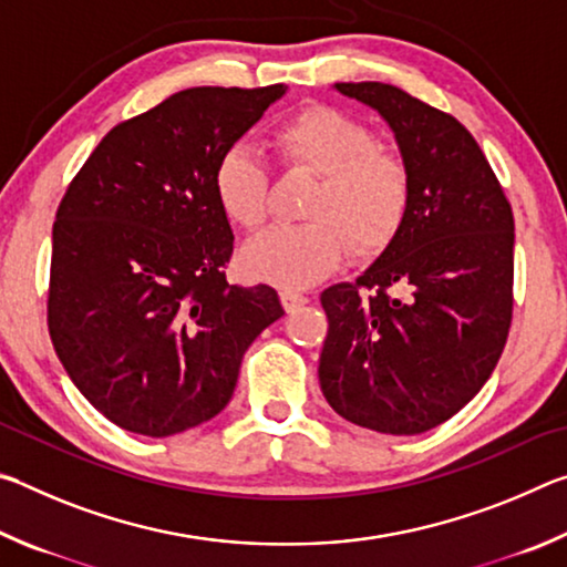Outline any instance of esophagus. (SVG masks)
Listing matches in <instances>:
<instances>
[{
    "mask_svg": "<svg viewBox=\"0 0 567 567\" xmlns=\"http://www.w3.org/2000/svg\"><path fill=\"white\" fill-rule=\"evenodd\" d=\"M280 302L287 312H295L297 307H302L307 302V297L302 292H295V290H282L280 292Z\"/></svg>",
    "mask_w": 567,
    "mask_h": 567,
    "instance_id": "obj_1",
    "label": "esophagus"
}]
</instances>
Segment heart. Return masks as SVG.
Returning <instances> with one entry per match:
<instances>
[{"instance_id": "1", "label": "heart", "mask_w": 567, "mask_h": 567, "mask_svg": "<svg viewBox=\"0 0 567 567\" xmlns=\"http://www.w3.org/2000/svg\"><path fill=\"white\" fill-rule=\"evenodd\" d=\"M285 167L320 177L305 205V225H280L243 249V270L255 282L307 287L328 277L348 249L370 260L398 237L410 207V172L380 147L378 134L328 104H310L275 130ZM215 203L229 223L257 229L270 209V172L245 145L217 157Z\"/></svg>"}]
</instances>
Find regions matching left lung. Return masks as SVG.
<instances>
[{"instance_id": "1", "label": "left lung", "mask_w": 567, "mask_h": 567, "mask_svg": "<svg viewBox=\"0 0 567 567\" xmlns=\"http://www.w3.org/2000/svg\"><path fill=\"white\" fill-rule=\"evenodd\" d=\"M334 90L395 132L410 207L370 270L320 297L330 324L320 388L354 425L417 435L465 408L501 360L513 320V207L453 114L382 82Z\"/></svg>"}]
</instances>
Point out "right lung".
Here are the masks:
<instances>
[{
    "label": "right lung",
    "instance_id": "right-lung-1",
    "mask_svg": "<svg viewBox=\"0 0 567 567\" xmlns=\"http://www.w3.org/2000/svg\"><path fill=\"white\" fill-rule=\"evenodd\" d=\"M285 94L192 87L120 122L66 187L52 227L47 324L76 390L147 437L213 420L245 350L285 310L229 285L235 235L213 169Z\"/></svg>",
    "mask_w": 567,
    "mask_h": 567
}]
</instances>
